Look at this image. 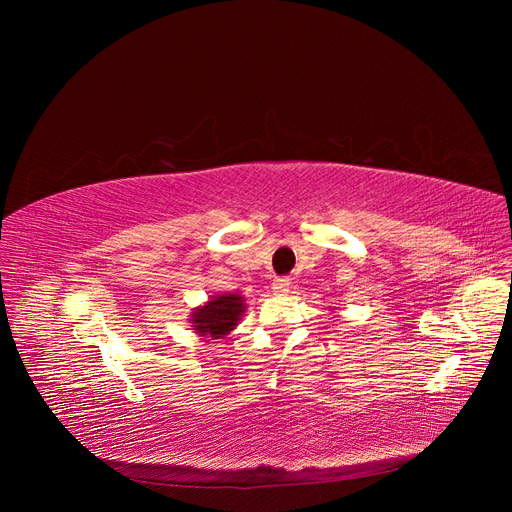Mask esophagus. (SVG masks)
Masks as SVG:
<instances>
[{
	"mask_svg": "<svg viewBox=\"0 0 512 512\" xmlns=\"http://www.w3.org/2000/svg\"><path fill=\"white\" fill-rule=\"evenodd\" d=\"M289 287H291V281L287 277H277L273 281V291H275L277 296H285L287 291H289Z\"/></svg>",
	"mask_w": 512,
	"mask_h": 512,
	"instance_id": "esophagus-1",
	"label": "esophagus"
}]
</instances>
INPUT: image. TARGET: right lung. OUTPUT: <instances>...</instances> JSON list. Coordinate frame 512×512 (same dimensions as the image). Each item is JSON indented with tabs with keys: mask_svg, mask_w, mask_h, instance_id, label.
<instances>
[{
	"mask_svg": "<svg viewBox=\"0 0 512 512\" xmlns=\"http://www.w3.org/2000/svg\"><path fill=\"white\" fill-rule=\"evenodd\" d=\"M243 312H245L243 296L223 294V296H214L200 308H194L190 322L200 336L223 338L231 330H235Z\"/></svg>",
	"mask_w": 512,
	"mask_h": 512,
	"instance_id": "add662e5",
	"label": "right lung"
}]
</instances>
